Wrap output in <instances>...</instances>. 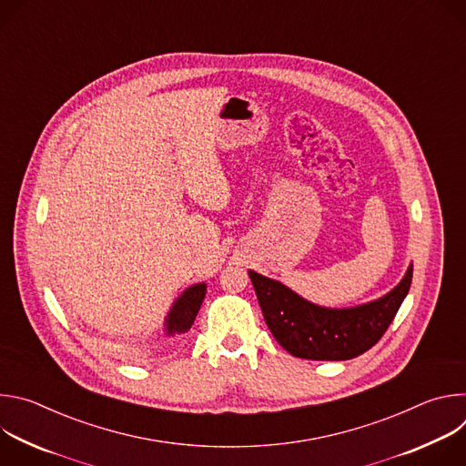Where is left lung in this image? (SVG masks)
Instances as JSON below:
<instances>
[{"instance_id":"obj_1","label":"left lung","mask_w":466,"mask_h":466,"mask_svg":"<svg viewBox=\"0 0 466 466\" xmlns=\"http://www.w3.org/2000/svg\"><path fill=\"white\" fill-rule=\"evenodd\" d=\"M248 277L263 319L280 347L302 360L343 361L367 352L381 339L410 291L413 265L390 293L347 309L315 306L254 271Z\"/></svg>"}]
</instances>
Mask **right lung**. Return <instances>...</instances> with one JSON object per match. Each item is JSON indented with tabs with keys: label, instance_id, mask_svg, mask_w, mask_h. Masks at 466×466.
I'll list each match as a JSON object with an SVG mask.
<instances>
[{
	"label": "right lung",
	"instance_id": "add662e5",
	"mask_svg": "<svg viewBox=\"0 0 466 466\" xmlns=\"http://www.w3.org/2000/svg\"><path fill=\"white\" fill-rule=\"evenodd\" d=\"M205 293H207L205 284H195L189 289H186L182 297H178V300L173 304V309L166 320L167 336L182 334V331H187L191 328L198 313V308L203 304Z\"/></svg>",
	"mask_w": 466,
	"mask_h": 466
}]
</instances>
